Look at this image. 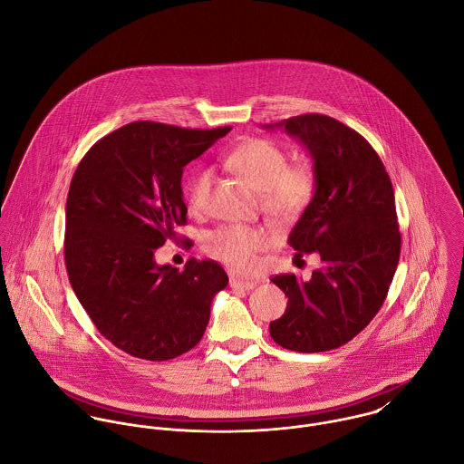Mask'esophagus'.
Instances as JSON below:
<instances>
[{
	"label": "esophagus",
	"instance_id": "1",
	"mask_svg": "<svg viewBox=\"0 0 464 464\" xmlns=\"http://www.w3.org/2000/svg\"><path fill=\"white\" fill-rule=\"evenodd\" d=\"M256 285H257V282H254V280H241V278H236V276L230 278V287H232V289H245V291H250V289H254Z\"/></svg>",
	"mask_w": 464,
	"mask_h": 464
}]
</instances>
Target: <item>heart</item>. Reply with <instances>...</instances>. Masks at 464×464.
<instances>
[{
  "label": "heart",
  "mask_w": 464,
  "mask_h": 464,
  "mask_svg": "<svg viewBox=\"0 0 464 464\" xmlns=\"http://www.w3.org/2000/svg\"><path fill=\"white\" fill-rule=\"evenodd\" d=\"M228 164L256 191L261 193L266 212L276 219L300 214L314 193V173L307 164H287V153L273 140L248 139L230 155ZM212 171L199 169L191 180L188 198L195 210L207 205ZM267 243L263 228L248 225H223L205 236V252L237 271L256 265V254Z\"/></svg>",
  "instance_id": "b5f03b06"
}]
</instances>
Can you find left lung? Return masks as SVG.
<instances>
[{
    "label": "left lung",
    "mask_w": 464,
    "mask_h": 464,
    "mask_svg": "<svg viewBox=\"0 0 464 464\" xmlns=\"http://www.w3.org/2000/svg\"><path fill=\"white\" fill-rule=\"evenodd\" d=\"M276 127L296 137L314 162V195L287 243L298 257L316 252L322 267L307 282L295 273L271 278L287 309L269 334L293 352H327L362 331L388 296L401 241L395 193L372 144L341 121L304 114Z\"/></svg>",
    "instance_id": "obj_1"
}]
</instances>
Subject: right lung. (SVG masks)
I'll list each match as a JSON object with an SVG mask.
<instances>
[{
  "instance_id": "right-lung-1",
  "label": "right lung",
  "mask_w": 464,
  "mask_h": 464,
  "mask_svg": "<svg viewBox=\"0 0 464 464\" xmlns=\"http://www.w3.org/2000/svg\"><path fill=\"white\" fill-rule=\"evenodd\" d=\"M228 132L133 121L94 142L72 175L69 282L100 334L133 357L168 361L197 346L228 284L216 261L189 259L182 271L155 263L188 223L184 168Z\"/></svg>"
}]
</instances>
